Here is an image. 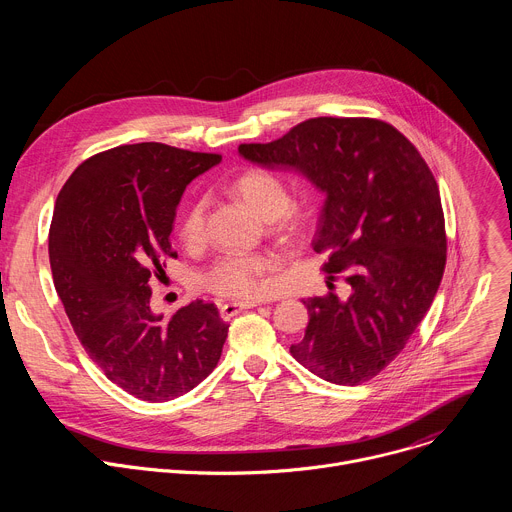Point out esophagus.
<instances>
[{"label":"esophagus","mask_w":512,"mask_h":512,"mask_svg":"<svg viewBox=\"0 0 512 512\" xmlns=\"http://www.w3.org/2000/svg\"><path fill=\"white\" fill-rule=\"evenodd\" d=\"M259 302H231V304H223L221 306V316L223 320H231L233 316L241 314L243 310H251V308H257Z\"/></svg>","instance_id":"obj_1"}]
</instances>
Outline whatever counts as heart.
Listing matches in <instances>:
<instances>
[{"label": "heart", "instance_id": "heart-1", "mask_svg": "<svg viewBox=\"0 0 512 512\" xmlns=\"http://www.w3.org/2000/svg\"><path fill=\"white\" fill-rule=\"evenodd\" d=\"M231 192L247 202L261 218L269 221L275 233L300 237L310 214L300 204L291 202V192L281 176L265 168H249L231 182ZM206 200L192 198L178 218V237L184 245L194 247L204 241ZM273 253H227L218 257L202 275V285L212 294L227 300H257L269 294V271L277 265Z\"/></svg>", "mask_w": 512, "mask_h": 512}]
</instances>
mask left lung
I'll use <instances>...</instances> for the list:
<instances>
[{"mask_svg": "<svg viewBox=\"0 0 512 512\" xmlns=\"http://www.w3.org/2000/svg\"><path fill=\"white\" fill-rule=\"evenodd\" d=\"M263 166H294L328 194L312 247L352 294L308 298L310 322L289 352L324 381L360 385L401 354L446 269L440 188L415 145L373 117H316L269 143H241ZM332 285V283H330Z\"/></svg>", "mask_w": 512, "mask_h": 512, "instance_id": "obj_1", "label": "left lung"}]
</instances>
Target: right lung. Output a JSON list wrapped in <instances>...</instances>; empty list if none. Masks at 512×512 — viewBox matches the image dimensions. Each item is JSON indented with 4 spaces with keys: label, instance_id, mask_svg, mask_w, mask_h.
<instances>
[{
    "label": "right lung",
    "instance_id": "obj_1",
    "mask_svg": "<svg viewBox=\"0 0 512 512\" xmlns=\"http://www.w3.org/2000/svg\"><path fill=\"white\" fill-rule=\"evenodd\" d=\"M221 154L145 141L87 158L62 186L48 233L54 287L89 358L129 395L162 403L204 381L229 324L196 300L170 318L152 279L176 253L170 233L186 184Z\"/></svg>",
    "mask_w": 512,
    "mask_h": 512
}]
</instances>
